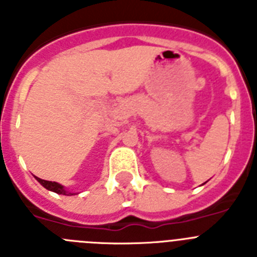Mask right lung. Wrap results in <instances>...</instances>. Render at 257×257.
<instances>
[{"mask_svg":"<svg viewBox=\"0 0 257 257\" xmlns=\"http://www.w3.org/2000/svg\"><path fill=\"white\" fill-rule=\"evenodd\" d=\"M36 179H37V181L41 184V185H44L46 189L51 190V192H55V193H58V194H65V196H72V194H73V193L65 192L64 187H63V185H60V184L55 183V181L42 180V179L37 178V176H36Z\"/></svg>","mask_w":257,"mask_h":257,"instance_id":"1","label":"right lung"}]
</instances>
